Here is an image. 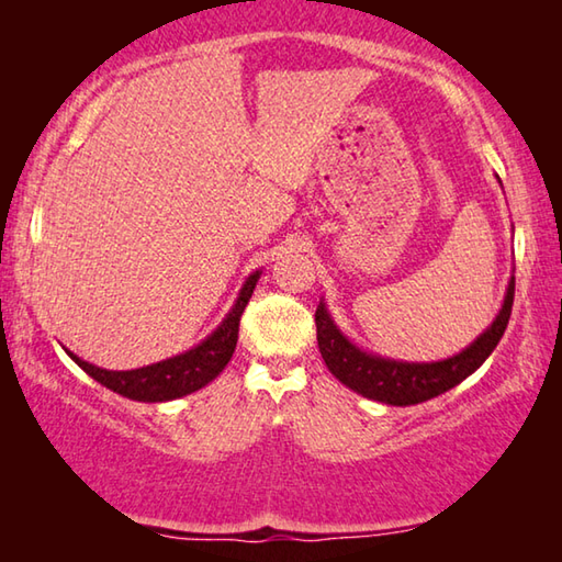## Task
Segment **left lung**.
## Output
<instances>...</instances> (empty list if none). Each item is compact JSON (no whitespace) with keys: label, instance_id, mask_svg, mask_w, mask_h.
<instances>
[{"label":"left lung","instance_id":"left-lung-1","mask_svg":"<svg viewBox=\"0 0 562 562\" xmlns=\"http://www.w3.org/2000/svg\"><path fill=\"white\" fill-rule=\"evenodd\" d=\"M513 294H516V278H510L508 282L506 300H503V307L493 319V325L459 355L441 361H396L369 355V351L359 349L355 341L341 335L322 300L315 312L317 345L329 372L341 384L349 386L351 392L392 406L422 404L461 384L465 376H471L491 357V351L496 349L503 331L508 327Z\"/></svg>","mask_w":562,"mask_h":562}]
</instances>
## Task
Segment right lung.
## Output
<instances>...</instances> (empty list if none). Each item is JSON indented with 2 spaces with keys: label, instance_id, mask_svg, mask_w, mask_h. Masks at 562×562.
Listing matches in <instances>:
<instances>
[{
  "label": "right lung",
  "instance_id": "1",
  "mask_svg": "<svg viewBox=\"0 0 562 562\" xmlns=\"http://www.w3.org/2000/svg\"><path fill=\"white\" fill-rule=\"evenodd\" d=\"M260 280V270H255L250 278L245 280L240 294L227 312L211 337H205L201 345L183 351V355L170 357L158 361V364H148L140 369H128V372H109V369L93 367L66 349L76 364L91 379H97L111 392H116L133 402H170V398H180L186 394H193L223 372L227 361H231L235 345H237V329H240V317L252 297L255 284Z\"/></svg>",
  "mask_w": 562,
  "mask_h": 562
}]
</instances>
